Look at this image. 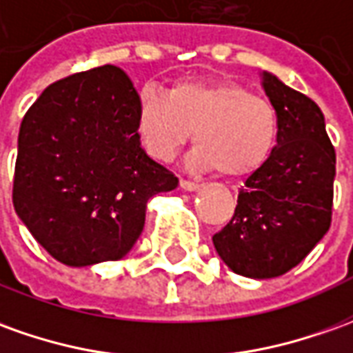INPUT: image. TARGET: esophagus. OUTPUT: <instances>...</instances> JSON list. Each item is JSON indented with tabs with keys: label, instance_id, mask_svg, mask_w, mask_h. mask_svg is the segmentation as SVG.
<instances>
[{
	"label": "esophagus",
	"instance_id": "obj_1",
	"mask_svg": "<svg viewBox=\"0 0 353 353\" xmlns=\"http://www.w3.org/2000/svg\"><path fill=\"white\" fill-rule=\"evenodd\" d=\"M181 188L186 192H196V190H200L201 184H198V182H192V181H184V179H182Z\"/></svg>",
	"mask_w": 353,
	"mask_h": 353
}]
</instances>
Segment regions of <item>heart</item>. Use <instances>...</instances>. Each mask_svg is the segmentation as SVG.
Listing matches in <instances>:
<instances>
[{"label":"heart","mask_w":353,"mask_h":353,"mask_svg":"<svg viewBox=\"0 0 353 353\" xmlns=\"http://www.w3.org/2000/svg\"><path fill=\"white\" fill-rule=\"evenodd\" d=\"M192 130V169L240 179L273 155L281 121L269 99L236 80H176L167 94L153 86L138 92L136 134L153 159L172 161Z\"/></svg>","instance_id":"1"}]
</instances>
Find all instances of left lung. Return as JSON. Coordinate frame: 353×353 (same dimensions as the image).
I'll return each mask as SVG.
<instances>
[{
  "label": "left lung",
  "mask_w": 353,
  "mask_h": 353,
  "mask_svg": "<svg viewBox=\"0 0 353 353\" xmlns=\"http://www.w3.org/2000/svg\"><path fill=\"white\" fill-rule=\"evenodd\" d=\"M261 77L279 111V142L238 192L230 223L213 236L221 259L250 279L288 273L317 246L330 227L336 174V153L319 105L273 74Z\"/></svg>",
  "instance_id": "obj_1"
}]
</instances>
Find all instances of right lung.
I'll use <instances>...</instances> for the list:
<instances>
[{
  "label": "right lung",
  "mask_w": 353,
  "mask_h": 353,
  "mask_svg": "<svg viewBox=\"0 0 353 353\" xmlns=\"http://www.w3.org/2000/svg\"><path fill=\"white\" fill-rule=\"evenodd\" d=\"M136 96L125 70L103 65L53 82L21 123L14 211L61 263L125 257L148 200L179 186L140 144Z\"/></svg>",
  "instance_id": "right-lung-1"
}]
</instances>
